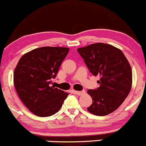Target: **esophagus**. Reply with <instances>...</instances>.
Here are the masks:
<instances>
[{
  "mask_svg": "<svg viewBox=\"0 0 146 146\" xmlns=\"http://www.w3.org/2000/svg\"><path fill=\"white\" fill-rule=\"evenodd\" d=\"M74 93L75 94H76V95H78V96H81V95H82V94H85V91H84V90H83V91H74Z\"/></svg>",
  "mask_w": 146,
  "mask_h": 146,
  "instance_id": "obj_1",
  "label": "esophagus"
}]
</instances>
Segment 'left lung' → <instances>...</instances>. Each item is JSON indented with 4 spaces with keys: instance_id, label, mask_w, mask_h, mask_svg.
I'll use <instances>...</instances> for the list:
<instances>
[{
    "instance_id": "obj_1",
    "label": "left lung",
    "mask_w": 146,
    "mask_h": 146,
    "mask_svg": "<svg viewBox=\"0 0 146 146\" xmlns=\"http://www.w3.org/2000/svg\"><path fill=\"white\" fill-rule=\"evenodd\" d=\"M77 50L91 73L100 76V86L87 91L93 100L88 111L97 116L109 115L122 104L131 91L129 62L121 50L107 43H93Z\"/></svg>"
}]
</instances>
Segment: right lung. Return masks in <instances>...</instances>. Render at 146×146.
I'll return each mask as SVG.
<instances>
[{"instance_id":"1","label":"right lung","mask_w":146,"mask_h":146,"mask_svg":"<svg viewBox=\"0 0 146 146\" xmlns=\"http://www.w3.org/2000/svg\"><path fill=\"white\" fill-rule=\"evenodd\" d=\"M70 49L41 47L27 52L14 71V84L19 98L36 116L45 117L59 111L68 93L50 86Z\"/></svg>"}]
</instances>
